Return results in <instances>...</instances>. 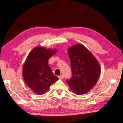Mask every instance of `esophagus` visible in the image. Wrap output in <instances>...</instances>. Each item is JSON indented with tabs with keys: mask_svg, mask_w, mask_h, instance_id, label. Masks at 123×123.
I'll return each instance as SVG.
<instances>
[{
	"mask_svg": "<svg viewBox=\"0 0 123 123\" xmlns=\"http://www.w3.org/2000/svg\"><path fill=\"white\" fill-rule=\"evenodd\" d=\"M63 77H64V76H63V74H61V75H59V76L58 77V78H59V79H62L63 78Z\"/></svg>",
	"mask_w": 123,
	"mask_h": 123,
	"instance_id": "34e87169",
	"label": "esophagus"
}]
</instances>
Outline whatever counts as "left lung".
I'll use <instances>...</instances> for the list:
<instances>
[{"mask_svg":"<svg viewBox=\"0 0 123 123\" xmlns=\"http://www.w3.org/2000/svg\"><path fill=\"white\" fill-rule=\"evenodd\" d=\"M68 52L72 75L66 82L77 95L86 93L97 82L100 74V65L93 54L82 44L70 47Z\"/></svg>","mask_w":123,"mask_h":123,"instance_id":"obj_1","label":"left lung"}]
</instances>
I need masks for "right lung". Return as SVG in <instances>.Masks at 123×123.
I'll use <instances>...</instances> for the list:
<instances>
[{
	"instance_id": "add662e5",
	"label": "right lung",
	"mask_w": 123,
	"mask_h": 123,
	"mask_svg": "<svg viewBox=\"0 0 123 123\" xmlns=\"http://www.w3.org/2000/svg\"><path fill=\"white\" fill-rule=\"evenodd\" d=\"M56 51L55 49L35 47L25 60L22 70L23 78L28 87L37 95H43L52 83L59 80L48 64L49 59Z\"/></svg>"
}]
</instances>
